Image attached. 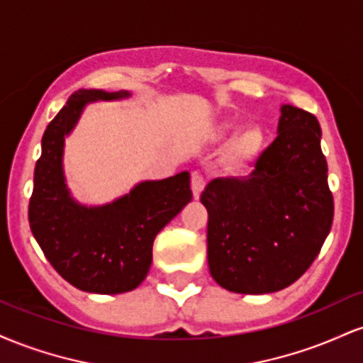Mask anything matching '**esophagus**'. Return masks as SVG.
Masks as SVG:
<instances>
[{
  "instance_id": "34e87169",
  "label": "esophagus",
  "mask_w": 363,
  "mask_h": 363,
  "mask_svg": "<svg viewBox=\"0 0 363 363\" xmlns=\"http://www.w3.org/2000/svg\"><path fill=\"white\" fill-rule=\"evenodd\" d=\"M205 186H206L205 177H203L201 174L193 172V176H191V189H193V196H194V199H198L199 196H201L203 189H205Z\"/></svg>"
}]
</instances>
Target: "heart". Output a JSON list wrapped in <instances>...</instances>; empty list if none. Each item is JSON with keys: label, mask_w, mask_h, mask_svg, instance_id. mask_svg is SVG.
<instances>
[{"label": "heart", "mask_w": 363, "mask_h": 363, "mask_svg": "<svg viewBox=\"0 0 363 363\" xmlns=\"http://www.w3.org/2000/svg\"><path fill=\"white\" fill-rule=\"evenodd\" d=\"M262 141H264V135L259 128L251 126L239 135L234 143L228 148V158H230L234 164H244L249 158L256 155L262 147Z\"/></svg>", "instance_id": "1"}]
</instances>
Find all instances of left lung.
I'll use <instances>...</instances> for the list:
<instances>
[{"mask_svg":"<svg viewBox=\"0 0 363 363\" xmlns=\"http://www.w3.org/2000/svg\"><path fill=\"white\" fill-rule=\"evenodd\" d=\"M201 203L208 266L220 286L261 295L297 281L318 257L335 215L315 116L281 106L278 136L251 172L213 179Z\"/></svg>","mask_w":363,"mask_h":363,"instance_id":"8db88e82","label":"left lung"}]
</instances>
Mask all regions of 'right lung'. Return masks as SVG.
<instances>
[{
    "label": "right lung",
    "instance_id": "1",
    "mask_svg": "<svg viewBox=\"0 0 363 363\" xmlns=\"http://www.w3.org/2000/svg\"><path fill=\"white\" fill-rule=\"evenodd\" d=\"M129 97L128 91L78 90L48 124L35 164L28 223L51 266L90 294H124L147 278L158 232L193 198L189 172L140 182L102 206L77 203L62 172L65 138L89 102Z\"/></svg>",
    "mask_w": 363,
    "mask_h": 363
}]
</instances>
